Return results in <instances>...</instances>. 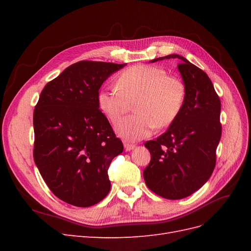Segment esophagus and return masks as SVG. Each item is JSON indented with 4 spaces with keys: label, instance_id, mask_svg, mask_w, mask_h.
<instances>
[{
    "label": "esophagus",
    "instance_id": "esophagus-1",
    "mask_svg": "<svg viewBox=\"0 0 251 251\" xmlns=\"http://www.w3.org/2000/svg\"><path fill=\"white\" fill-rule=\"evenodd\" d=\"M125 146V150L126 151H132V150H134L135 149V144H130V143H125L124 144Z\"/></svg>",
    "mask_w": 251,
    "mask_h": 251
}]
</instances>
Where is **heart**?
I'll return each mask as SVG.
<instances>
[{
    "mask_svg": "<svg viewBox=\"0 0 251 251\" xmlns=\"http://www.w3.org/2000/svg\"><path fill=\"white\" fill-rule=\"evenodd\" d=\"M186 88L180 78L166 75L156 66L137 65L117 78L116 86H104L97 94L100 111L115 124L134 103L135 114L120 120L116 133L125 141L147 138L155 127L170 126L183 109Z\"/></svg>",
    "mask_w": 251,
    "mask_h": 251,
    "instance_id": "b5f03b06",
    "label": "heart"
}]
</instances>
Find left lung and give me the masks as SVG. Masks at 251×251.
Segmentation results:
<instances>
[{"mask_svg":"<svg viewBox=\"0 0 251 251\" xmlns=\"http://www.w3.org/2000/svg\"><path fill=\"white\" fill-rule=\"evenodd\" d=\"M178 58V70L186 88L178 118L156 140L147 141L151 161L143 171L147 186L170 200L186 198L210 178L221 139V101L207 74L178 54L151 60Z\"/></svg>","mask_w":251,"mask_h":251,"instance_id":"obj_1","label":"left lung"}]
</instances>
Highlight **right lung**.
Here are the masks:
<instances>
[{"label":"right lung","instance_id":"right-lung-1","mask_svg":"<svg viewBox=\"0 0 251 251\" xmlns=\"http://www.w3.org/2000/svg\"><path fill=\"white\" fill-rule=\"evenodd\" d=\"M126 64L81 60L43 89L33 113L34 162L58 199L78 207L110 192L108 170L124 144L97 103L103 81Z\"/></svg>","mask_w":251,"mask_h":251}]
</instances>
